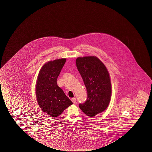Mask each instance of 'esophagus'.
Here are the masks:
<instances>
[{"label":"esophagus","instance_id":"obj_1","mask_svg":"<svg viewBox=\"0 0 152 152\" xmlns=\"http://www.w3.org/2000/svg\"><path fill=\"white\" fill-rule=\"evenodd\" d=\"M71 100H72V103H76V101H77V100H76V98H74H74H72V99H71Z\"/></svg>","mask_w":152,"mask_h":152}]
</instances>
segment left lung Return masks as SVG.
<instances>
[{
    "label": "left lung",
    "mask_w": 152,
    "mask_h": 152,
    "mask_svg": "<svg viewBox=\"0 0 152 152\" xmlns=\"http://www.w3.org/2000/svg\"><path fill=\"white\" fill-rule=\"evenodd\" d=\"M87 93L85 102L79 107L85 115L93 117L104 111L111 96L109 74L104 65L96 57H79L76 60Z\"/></svg>",
    "instance_id": "left-lung-1"
}]
</instances>
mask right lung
<instances>
[{"label": "right lung", "mask_w": 152, "mask_h": 152, "mask_svg": "<svg viewBox=\"0 0 152 152\" xmlns=\"http://www.w3.org/2000/svg\"><path fill=\"white\" fill-rule=\"evenodd\" d=\"M66 61L64 58L47 62L43 65L37 77L36 95L38 104L43 112L52 117L59 116L72 104L57 83Z\"/></svg>", "instance_id": "add662e5"}]
</instances>
